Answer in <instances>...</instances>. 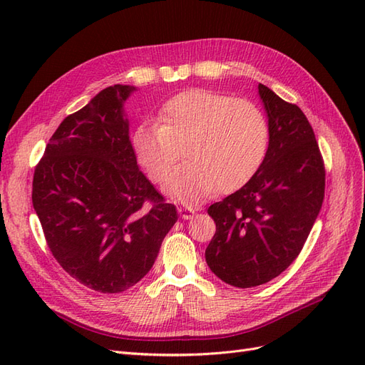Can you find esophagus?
I'll list each match as a JSON object with an SVG mask.
<instances>
[{
	"mask_svg": "<svg viewBox=\"0 0 365 365\" xmlns=\"http://www.w3.org/2000/svg\"><path fill=\"white\" fill-rule=\"evenodd\" d=\"M178 213L182 219H192L195 216V210L190 207H178Z\"/></svg>",
	"mask_w": 365,
	"mask_h": 365,
	"instance_id": "1",
	"label": "esophagus"
}]
</instances>
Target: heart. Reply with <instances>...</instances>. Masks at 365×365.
Wrapping results in <instances>:
<instances>
[{
	"instance_id": "heart-1",
	"label": "heart",
	"mask_w": 365,
	"mask_h": 365,
	"mask_svg": "<svg viewBox=\"0 0 365 365\" xmlns=\"http://www.w3.org/2000/svg\"><path fill=\"white\" fill-rule=\"evenodd\" d=\"M269 141L268 120L256 105L201 88L169 98L157 123H141L130 135L138 164L155 182L164 181L183 148L190 160L163 185L182 204L244 187L267 160Z\"/></svg>"
}]
</instances>
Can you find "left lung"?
I'll use <instances>...</instances> for the list:
<instances>
[{"instance_id":"8db88e82","label":"left lung","mask_w":365,"mask_h":365,"mask_svg":"<svg viewBox=\"0 0 365 365\" xmlns=\"http://www.w3.org/2000/svg\"><path fill=\"white\" fill-rule=\"evenodd\" d=\"M268 117L269 150L251 181L208 207L216 233L208 268L236 288L280 275L300 254L324 200V165L312 126L297 105L259 83Z\"/></svg>"}]
</instances>
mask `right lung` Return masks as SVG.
Segmentation results:
<instances>
[{"mask_svg": "<svg viewBox=\"0 0 365 365\" xmlns=\"http://www.w3.org/2000/svg\"><path fill=\"white\" fill-rule=\"evenodd\" d=\"M134 91L108 86L63 118L33 176V207L54 259L103 294L145 277L178 219L138 169L125 113Z\"/></svg>", "mask_w": 365, "mask_h": 365, "instance_id": "add662e5", "label": "right lung"}]
</instances>
